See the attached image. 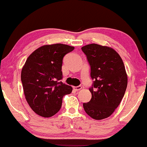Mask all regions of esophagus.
<instances>
[{"label":"esophagus","instance_id":"1","mask_svg":"<svg viewBox=\"0 0 147 147\" xmlns=\"http://www.w3.org/2000/svg\"><path fill=\"white\" fill-rule=\"evenodd\" d=\"M81 88H82V87H81V86H75V87H73V89L75 90V91H79V90H80Z\"/></svg>","mask_w":147,"mask_h":147}]
</instances>
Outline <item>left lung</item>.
Here are the masks:
<instances>
[{
    "mask_svg": "<svg viewBox=\"0 0 147 147\" xmlns=\"http://www.w3.org/2000/svg\"><path fill=\"white\" fill-rule=\"evenodd\" d=\"M90 66L92 98L83 104L91 118L109 117L121 103L127 86V76L123 60L112 48L91 44L81 48Z\"/></svg>",
    "mask_w": 147,
    "mask_h": 147,
    "instance_id": "1",
    "label": "left lung"
}]
</instances>
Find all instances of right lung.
Instances as JSON below:
<instances>
[{
	"instance_id": "obj_1",
	"label": "right lung",
	"mask_w": 147,
	"mask_h": 147,
	"mask_svg": "<svg viewBox=\"0 0 147 147\" xmlns=\"http://www.w3.org/2000/svg\"><path fill=\"white\" fill-rule=\"evenodd\" d=\"M75 47L63 45H45L36 49L26 59L21 72L25 98L37 114L49 118L61 109L64 95L71 86L63 84L61 66L63 57Z\"/></svg>"
}]
</instances>
